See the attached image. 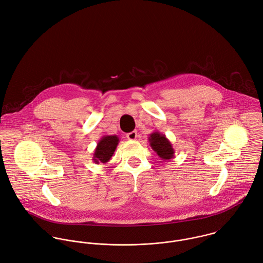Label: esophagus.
<instances>
[{
	"instance_id": "obj_1",
	"label": "esophagus",
	"mask_w": 263,
	"mask_h": 263,
	"mask_svg": "<svg viewBox=\"0 0 263 263\" xmlns=\"http://www.w3.org/2000/svg\"><path fill=\"white\" fill-rule=\"evenodd\" d=\"M126 138L129 140V141H135L137 138H138V134H137V132H132V133H128L127 135H126Z\"/></svg>"
}]
</instances>
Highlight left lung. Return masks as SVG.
Listing matches in <instances>:
<instances>
[{
	"instance_id": "1",
	"label": "left lung",
	"mask_w": 263,
	"mask_h": 263,
	"mask_svg": "<svg viewBox=\"0 0 263 263\" xmlns=\"http://www.w3.org/2000/svg\"><path fill=\"white\" fill-rule=\"evenodd\" d=\"M149 143L151 148L157 153V155L162 160H171L174 158V149L170 141L166 138L165 135L159 133L158 130L153 132L149 137Z\"/></svg>"
}]
</instances>
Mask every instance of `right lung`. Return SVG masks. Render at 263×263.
Listing matches in <instances>:
<instances>
[{
	"label": "right lung",
	"mask_w": 263,
	"mask_h": 263,
	"mask_svg": "<svg viewBox=\"0 0 263 263\" xmlns=\"http://www.w3.org/2000/svg\"><path fill=\"white\" fill-rule=\"evenodd\" d=\"M119 143V138L117 136H103L98 142L97 147L93 154V162L95 164L107 163L114 154L117 145Z\"/></svg>",
	"instance_id": "1"
}]
</instances>
